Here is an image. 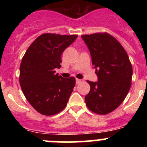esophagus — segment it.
I'll return each mask as SVG.
<instances>
[{
    "label": "esophagus",
    "mask_w": 147,
    "mask_h": 147,
    "mask_svg": "<svg viewBox=\"0 0 147 147\" xmlns=\"http://www.w3.org/2000/svg\"><path fill=\"white\" fill-rule=\"evenodd\" d=\"M82 82V80H80V79H76V84H80V83H81Z\"/></svg>",
    "instance_id": "esophagus-1"
}]
</instances>
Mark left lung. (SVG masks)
Wrapping results in <instances>:
<instances>
[{"label": "left lung", "instance_id": "left-lung-1", "mask_svg": "<svg viewBox=\"0 0 147 147\" xmlns=\"http://www.w3.org/2000/svg\"><path fill=\"white\" fill-rule=\"evenodd\" d=\"M90 50L98 81L87 80L90 91L84 97L87 107L94 113L107 115L118 107L131 84L132 66L127 52L109 34L82 35Z\"/></svg>", "mask_w": 147, "mask_h": 147}]
</instances>
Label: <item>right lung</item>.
<instances>
[{
  "mask_svg": "<svg viewBox=\"0 0 147 147\" xmlns=\"http://www.w3.org/2000/svg\"><path fill=\"white\" fill-rule=\"evenodd\" d=\"M78 38L77 35L45 33L30 45L20 66L22 91L39 113L51 116L65 109L75 85V78L55 73L60 68L61 55Z\"/></svg>",
  "mask_w": 147,
  "mask_h": 147,
  "instance_id": "1",
  "label": "right lung"
}]
</instances>
